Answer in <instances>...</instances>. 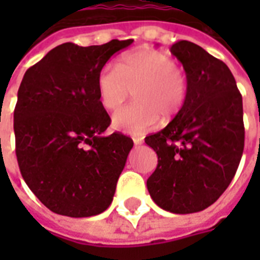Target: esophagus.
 <instances>
[{
  "instance_id": "esophagus-1",
  "label": "esophagus",
  "mask_w": 260,
  "mask_h": 260,
  "mask_svg": "<svg viewBox=\"0 0 260 260\" xmlns=\"http://www.w3.org/2000/svg\"><path fill=\"white\" fill-rule=\"evenodd\" d=\"M134 143L135 146H140L143 143V138H134Z\"/></svg>"
}]
</instances>
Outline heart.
<instances>
[{"label": "heart", "mask_w": 260, "mask_h": 260, "mask_svg": "<svg viewBox=\"0 0 260 260\" xmlns=\"http://www.w3.org/2000/svg\"><path fill=\"white\" fill-rule=\"evenodd\" d=\"M98 98L106 110H116L135 93L136 102L113 114V125L142 135L159 121L171 118L185 105L189 78L185 70L160 51L139 50L125 55L117 66L106 64L97 77Z\"/></svg>", "instance_id": "heart-1"}]
</instances>
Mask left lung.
Wrapping results in <instances>:
<instances>
[{
	"mask_svg": "<svg viewBox=\"0 0 260 260\" xmlns=\"http://www.w3.org/2000/svg\"><path fill=\"white\" fill-rule=\"evenodd\" d=\"M170 51L185 69L189 93L169 125L144 139L158 155L147 189L162 209L186 214L217 201L234 179L244 150L243 100L222 60L187 40Z\"/></svg>",
	"mask_w": 260,
	"mask_h": 260,
	"instance_id": "obj_1",
	"label": "left lung"
}]
</instances>
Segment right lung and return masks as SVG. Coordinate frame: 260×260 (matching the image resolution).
Instances as JSON below:
<instances>
[{
	"label": "right lung",
	"mask_w": 260,
	"mask_h": 260,
	"mask_svg": "<svg viewBox=\"0 0 260 260\" xmlns=\"http://www.w3.org/2000/svg\"><path fill=\"white\" fill-rule=\"evenodd\" d=\"M132 43H64L24 74L14 108L16 156L28 187L54 213L90 217L112 204L134 142L117 132L102 136L110 117L97 77Z\"/></svg>",
	"instance_id": "add662e5"
}]
</instances>
